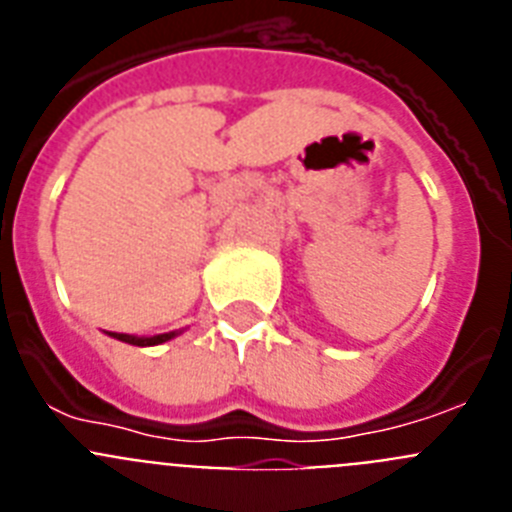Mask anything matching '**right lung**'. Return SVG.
Listing matches in <instances>:
<instances>
[{
	"label": "right lung",
	"instance_id": "1",
	"mask_svg": "<svg viewBox=\"0 0 512 512\" xmlns=\"http://www.w3.org/2000/svg\"><path fill=\"white\" fill-rule=\"evenodd\" d=\"M110 336H115L117 341L130 343V346H158V343L174 338L176 333H161V336H151V338H135V336H128V333H110Z\"/></svg>",
	"mask_w": 512,
	"mask_h": 512
}]
</instances>
